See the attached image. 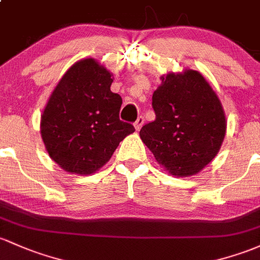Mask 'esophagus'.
<instances>
[{"mask_svg": "<svg viewBox=\"0 0 260 260\" xmlns=\"http://www.w3.org/2000/svg\"><path fill=\"white\" fill-rule=\"evenodd\" d=\"M144 121H145V119H144V116H139L138 118V120H136L135 121V124H134V126H135V129L136 130H140L141 129V126L142 125H144Z\"/></svg>", "mask_w": 260, "mask_h": 260, "instance_id": "1", "label": "esophagus"}]
</instances>
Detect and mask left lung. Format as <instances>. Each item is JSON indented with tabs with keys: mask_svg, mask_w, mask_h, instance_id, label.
I'll return each mask as SVG.
<instances>
[{
	"mask_svg": "<svg viewBox=\"0 0 260 260\" xmlns=\"http://www.w3.org/2000/svg\"><path fill=\"white\" fill-rule=\"evenodd\" d=\"M152 94L156 119L140 130L142 142L169 174L196 175L216 157L227 129L218 96L192 69L161 77Z\"/></svg>",
	"mask_w": 260,
	"mask_h": 260,
	"instance_id": "obj_1",
	"label": "left lung"
}]
</instances>
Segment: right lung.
<instances>
[{
  "label": "right lung",
  "instance_id": "1",
  "mask_svg": "<svg viewBox=\"0 0 260 260\" xmlns=\"http://www.w3.org/2000/svg\"><path fill=\"white\" fill-rule=\"evenodd\" d=\"M113 74L93 58L74 63L49 96L41 118L47 151L64 171L90 175L133 134L119 119L122 99L110 90Z\"/></svg>",
  "mask_w": 260,
  "mask_h": 260
}]
</instances>
